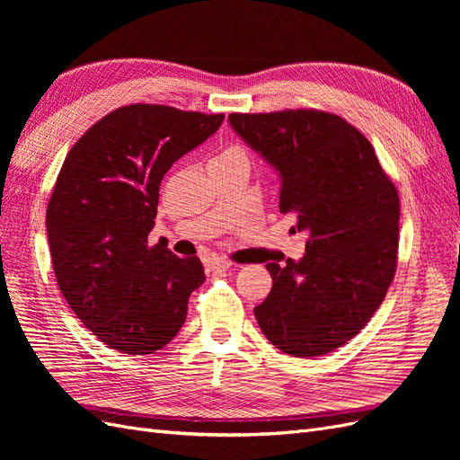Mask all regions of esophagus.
Masks as SVG:
<instances>
[{
  "label": "esophagus",
  "mask_w": 460,
  "mask_h": 460,
  "mask_svg": "<svg viewBox=\"0 0 460 460\" xmlns=\"http://www.w3.org/2000/svg\"><path fill=\"white\" fill-rule=\"evenodd\" d=\"M208 269H211V270H230L232 262H228L225 259H211V261H208Z\"/></svg>",
  "instance_id": "esophagus-1"
}]
</instances>
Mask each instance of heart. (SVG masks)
<instances>
[{"mask_svg":"<svg viewBox=\"0 0 460 460\" xmlns=\"http://www.w3.org/2000/svg\"><path fill=\"white\" fill-rule=\"evenodd\" d=\"M232 153H243L240 147H226L225 151H220L217 157H225V155H232Z\"/></svg>","mask_w":460,"mask_h":460,"instance_id":"obj_1","label":"heart"}]
</instances>
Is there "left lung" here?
I'll return each mask as SVG.
<instances>
[{
  "label": "left lung",
  "mask_w": 460,
  "mask_h": 460,
  "mask_svg": "<svg viewBox=\"0 0 460 460\" xmlns=\"http://www.w3.org/2000/svg\"><path fill=\"white\" fill-rule=\"evenodd\" d=\"M280 178V211L309 240L299 261L269 262L272 289L253 309L267 340L320 357L355 338L378 311L397 267L399 196L367 137L311 109L228 117Z\"/></svg>",
  "instance_id": "1"
}]
</instances>
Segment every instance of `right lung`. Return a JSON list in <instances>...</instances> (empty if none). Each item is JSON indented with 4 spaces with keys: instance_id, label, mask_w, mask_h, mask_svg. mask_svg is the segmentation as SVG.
I'll return each instance as SVG.
<instances>
[{
    "instance_id": "add662e5",
    "label": "right lung",
    "mask_w": 460,
    "mask_h": 460,
    "mask_svg": "<svg viewBox=\"0 0 460 460\" xmlns=\"http://www.w3.org/2000/svg\"><path fill=\"white\" fill-rule=\"evenodd\" d=\"M225 115L136 103L103 117L68 151L48 203V242L68 307L97 340L149 355L182 328L205 282L198 257L147 245L159 186Z\"/></svg>"
}]
</instances>
